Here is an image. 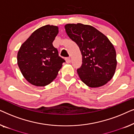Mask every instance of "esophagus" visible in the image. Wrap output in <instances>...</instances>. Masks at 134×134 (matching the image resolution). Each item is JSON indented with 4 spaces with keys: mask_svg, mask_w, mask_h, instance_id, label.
Wrapping results in <instances>:
<instances>
[{
    "mask_svg": "<svg viewBox=\"0 0 134 134\" xmlns=\"http://www.w3.org/2000/svg\"><path fill=\"white\" fill-rule=\"evenodd\" d=\"M66 63H71V59H70V58H66Z\"/></svg>",
    "mask_w": 134,
    "mask_h": 134,
    "instance_id": "obj_1",
    "label": "esophagus"
}]
</instances>
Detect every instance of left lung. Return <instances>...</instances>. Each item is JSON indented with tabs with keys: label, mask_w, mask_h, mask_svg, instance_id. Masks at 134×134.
Listing matches in <instances>:
<instances>
[{
	"label": "left lung",
	"mask_w": 134,
	"mask_h": 134,
	"mask_svg": "<svg viewBox=\"0 0 134 134\" xmlns=\"http://www.w3.org/2000/svg\"><path fill=\"white\" fill-rule=\"evenodd\" d=\"M65 28L82 53V64L77 69L82 81L92 88L107 83L113 77L117 64L116 51L111 42L91 25L68 24Z\"/></svg>",
	"instance_id": "left-lung-1"
}]
</instances>
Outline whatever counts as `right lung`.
I'll return each mask as SVG.
<instances>
[{
    "label": "right lung",
    "instance_id": "right-lung-1",
    "mask_svg": "<svg viewBox=\"0 0 134 134\" xmlns=\"http://www.w3.org/2000/svg\"><path fill=\"white\" fill-rule=\"evenodd\" d=\"M58 28L46 25L33 32L21 45L18 65L24 78L32 85L44 87L51 83L65 60L52 44Z\"/></svg>",
    "mask_w": 134,
    "mask_h": 134
}]
</instances>
